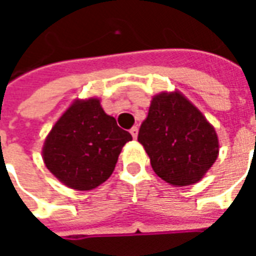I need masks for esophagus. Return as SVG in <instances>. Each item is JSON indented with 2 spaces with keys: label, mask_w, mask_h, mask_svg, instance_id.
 <instances>
[{
  "label": "esophagus",
  "mask_w": 256,
  "mask_h": 256,
  "mask_svg": "<svg viewBox=\"0 0 256 256\" xmlns=\"http://www.w3.org/2000/svg\"><path fill=\"white\" fill-rule=\"evenodd\" d=\"M130 134L133 136V138H137V136H138V128L134 126V128H130Z\"/></svg>",
  "instance_id": "1"
}]
</instances>
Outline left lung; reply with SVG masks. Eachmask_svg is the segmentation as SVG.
Wrapping results in <instances>:
<instances>
[{"mask_svg":"<svg viewBox=\"0 0 256 256\" xmlns=\"http://www.w3.org/2000/svg\"><path fill=\"white\" fill-rule=\"evenodd\" d=\"M138 141L150 156L154 172L176 186L200 181L220 150L214 128L178 92L152 98Z\"/></svg>","mask_w":256,"mask_h":256,"instance_id":"obj_1","label":"left lung"}]
</instances>
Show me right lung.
Listing matches in <instances>:
<instances>
[{"label": "right lung", "mask_w": 256, "mask_h": 256, "mask_svg": "<svg viewBox=\"0 0 256 256\" xmlns=\"http://www.w3.org/2000/svg\"><path fill=\"white\" fill-rule=\"evenodd\" d=\"M132 134L106 115L100 100L75 101L45 140L44 162L63 184L90 190L106 181Z\"/></svg>", "instance_id": "obj_1"}]
</instances>
